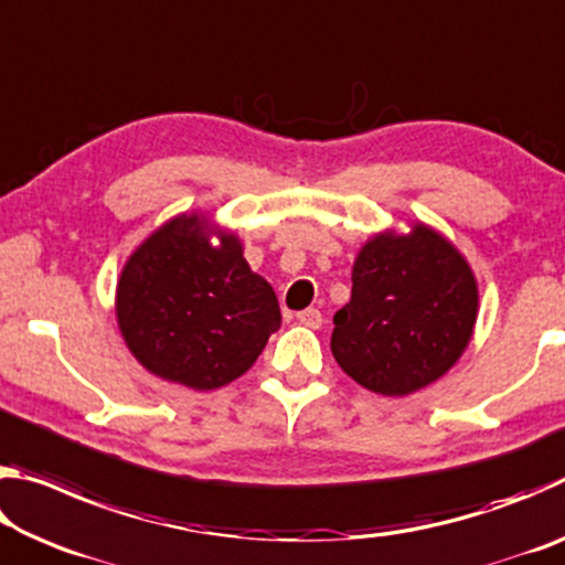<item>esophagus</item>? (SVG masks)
Segmentation results:
<instances>
[{
	"mask_svg": "<svg viewBox=\"0 0 565 565\" xmlns=\"http://www.w3.org/2000/svg\"><path fill=\"white\" fill-rule=\"evenodd\" d=\"M296 319H299V323H303V327H309V329H319L321 321H323L319 309H303V311L296 313Z\"/></svg>",
	"mask_w": 565,
	"mask_h": 565,
	"instance_id": "34e87169",
	"label": "esophagus"
}]
</instances>
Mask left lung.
Segmentation results:
<instances>
[{"label":"left lung","instance_id":"left-lung-1","mask_svg":"<svg viewBox=\"0 0 565 565\" xmlns=\"http://www.w3.org/2000/svg\"><path fill=\"white\" fill-rule=\"evenodd\" d=\"M351 301L333 313L339 366L384 396H406L454 366L476 323L478 291L463 256L434 228L381 234L353 264Z\"/></svg>","mask_w":565,"mask_h":565}]
</instances>
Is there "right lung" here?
Here are the masks:
<instances>
[{
	"instance_id": "1",
	"label": "right lung",
	"mask_w": 565,
	"mask_h": 565,
	"mask_svg": "<svg viewBox=\"0 0 565 565\" xmlns=\"http://www.w3.org/2000/svg\"><path fill=\"white\" fill-rule=\"evenodd\" d=\"M206 218L177 216L131 254L117 286V319L151 374L196 391L252 369L281 327L271 284L248 269L242 244L212 246Z\"/></svg>"
}]
</instances>
